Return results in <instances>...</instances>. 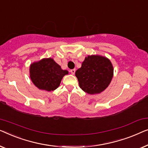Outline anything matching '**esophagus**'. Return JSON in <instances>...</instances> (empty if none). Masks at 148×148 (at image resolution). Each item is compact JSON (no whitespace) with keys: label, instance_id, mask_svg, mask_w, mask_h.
<instances>
[{"label":"esophagus","instance_id":"1","mask_svg":"<svg viewBox=\"0 0 148 148\" xmlns=\"http://www.w3.org/2000/svg\"><path fill=\"white\" fill-rule=\"evenodd\" d=\"M75 72H76V70H75V69L70 70V72H71V74H74Z\"/></svg>","mask_w":148,"mask_h":148}]
</instances>
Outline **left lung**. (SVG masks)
<instances>
[{"mask_svg":"<svg viewBox=\"0 0 148 148\" xmlns=\"http://www.w3.org/2000/svg\"><path fill=\"white\" fill-rule=\"evenodd\" d=\"M76 76L82 90L90 95L101 93L109 86L113 76V67L110 60L101 56L85 58L82 66L76 70Z\"/></svg>","mask_w":148,"mask_h":148,"instance_id":"1","label":"left lung"}]
</instances>
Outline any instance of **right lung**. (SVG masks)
<instances>
[{"mask_svg":"<svg viewBox=\"0 0 148 148\" xmlns=\"http://www.w3.org/2000/svg\"><path fill=\"white\" fill-rule=\"evenodd\" d=\"M30 78L40 90L53 91L60 86L63 77L68 74L52 58H43L30 66Z\"/></svg>","mask_w":148,"mask_h":148,"instance_id":"add662e5","label":"right lung"}]
</instances>
